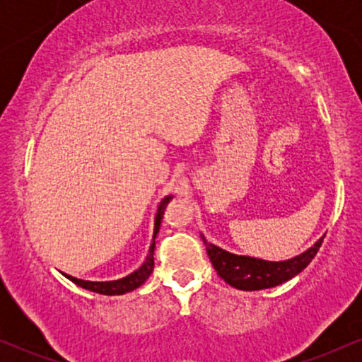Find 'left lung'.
<instances>
[{
	"mask_svg": "<svg viewBox=\"0 0 362 362\" xmlns=\"http://www.w3.org/2000/svg\"><path fill=\"white\" fill-rule=\"evenodd\" d=\"M202 242L206 245L211 264L224 282L242 291H260L279 286L282 282L298 276L317 255L320 247H322L323 236L301 255L282 262H269L255 259V257L235 255V253H230L209 243L204 236H202Z\"/></svg>",
	"mask_w": 362,
	"mask_h": 362,
	"instance_id": "8db88e82",
	"label": "left lung"
}]
</instances>
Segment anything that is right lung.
<instances>
[{"mask_svg":"<svg viewBox=\"0 0 362 362\" xmlns=\"http://www.w3.org/2000/svg\"><path fill=\"white\" fill-rule=\"evenodd\" d=\"M172 199V195H167L165 199H161L160 206H158V211H156V216H155V231H153V243L149 245V252H148V257L146 260H144V264L141 265L138 271L131 272L129 276L122 277V279H117V281H105V282H93V281H83V279H76V277H71V276H64L68 277L69 281L74 282L76 286H80L83 289H88V291H93V293H98V294H107V296H117V294H126L129 291H134L136 288H139L141 284H144V281L148 279L149 276H151L153 272V267H155V238L158 235V231H160V224H161V219H163V213H165V207H167L168 201Z\"/></svg>","mask_w":362,"mask_h":362,"instance_id":"obj_1","label":"right lung"}]
</instances>
